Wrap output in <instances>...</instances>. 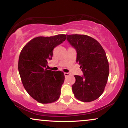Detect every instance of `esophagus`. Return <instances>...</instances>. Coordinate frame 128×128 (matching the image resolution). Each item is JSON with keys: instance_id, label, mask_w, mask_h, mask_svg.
Masks as SVG:
<instances>
[{"instance_id": "obj_1", "label": "esophagus", "mask_w": 128, "mask_h": 128, "mask_svg": "<svg viewBox=\"0 0 128 128\" xmlns=\"http://www.w3.org/2000/svg\"><path fill=\"white\" fill-rule=\"evenodd\" d=\"M68 75H70V73H64V76H65V77Z\"/></svg>"}]
</instances>
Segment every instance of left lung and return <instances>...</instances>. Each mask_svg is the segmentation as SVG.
<instances>
[{"instance_id": "obj_1", "label": "left lung", "mask_w": 128, "mask_h": 128, "mask_svg": "<svg viewBox=\"0 0 128 128\" xmlns=\"http://www.w3.org/2000/svg\"><path fill=\"white\" fill-rule=\"evenodd\" d=\"M67 40L77 52L76 62L84 75H75L72 91L77 99L89 102L104 92L109 75V64L104 49L98 41L86 35H67Z\"/></svg>"}]
</instances>
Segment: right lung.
<instances>
[{"label": "right lung", "instance_id": "obj_1", "mask_svg": "<svg viewBox=\"0 0 128 128\" xmlns=\"http://www.w3.org/2000/svg\"><path fill=\"white\" fill-rule=\"evenodd\" d=\"M64 34L38 36L28 42L19 56L18 68L22 84L33 99L42 104L59 99L64 81V73L48 70L53 50L66 40Z\"/></svg>", "mask_w": 128, "mask_h": 128}]
</instances>
